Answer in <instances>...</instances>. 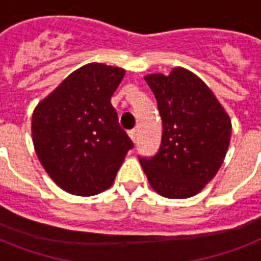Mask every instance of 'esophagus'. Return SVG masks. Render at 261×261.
<instances>
[{"mask_svg": "<svg viewBox=\"0 0 261 261\" xmlns=\"http://www.w3.org/2000/svg\"><path fill=\"white\" fill-rule=\"evenodd\" d=\"M128 137H130L133 142H137V139H138V131L133 128V130L128 131Z\"/></svg>", "mask_w": 261, "mask_h": 261, "instance_id": "obj_1", "label": "esophagus"}]
</instances>
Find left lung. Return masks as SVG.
Wrapping results in <instances>:
<instances>
[{
    "mask_svg": "<svg viewBox=\"0 0 261 261\" xmlns=\"http://www.w3.org/2000/svg\"><path fill=\"white\" fill-rule=\"evenodd\" d=\"M145 81L157 100L163 137L153 157H139L150 186L171 199L194 196L214 177L230 142V119L194 73L176 67Z\"/></svg>",
    "mask_w": 261,
    "mask_h": 261,
    "instance_id": "left-lung-1",
    "label": "left lung"
}]
</instances>
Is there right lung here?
Returning a JSON list of instances; mask_svg holds the SVG:
<instances>
[{
	"label": "right lung",
	"instance_id": "right-lung-1",
	"mask_svg": "<svg viewBox=\"0 0 261 261\" xmlns=\"http://www.w3.org/2000/svg\"><path fill=\"white\" fill-rule=\"evenodd\" d=\"M123 75L119 67L89 63L35 108L32 138L39 161L70 194L90 196L110 188L134 147L111 104Z\"/></svg>",
	"mask_w": 261,
	"mask_h": 261
}]
</instances>
